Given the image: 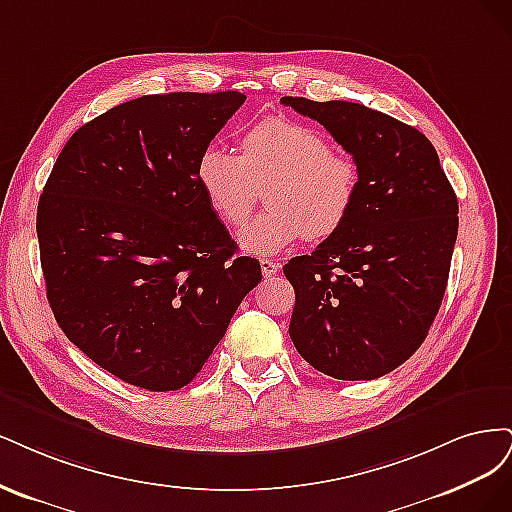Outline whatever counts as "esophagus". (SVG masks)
Segmentation results:
<instances>
[{
    "mask_svg": "<svg viewBox=\"0 0 512 512\" xmlns=\"http://www.w3.org/2000/svg\"><path fill=\"white\" fill-rule=\"evenodd\" d=\"M259 266H261V272L266 278L270 276H276L280 272V263L272 261V259H259Z\"/></svg>",
    "mask_w": 512,
    "mask_h": 512,
    "instance_id": "esophagus-1",
    "label": "esophagus"
}]
</instances>
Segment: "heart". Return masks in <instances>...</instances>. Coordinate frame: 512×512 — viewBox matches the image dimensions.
Masks as SVG:
<instances>
[{
  "instance_id": "b5f03b06",
  "label": "heart",
  "mask_w": 512,
  "mask_h": 512,
  "mask_svg": "<svg viewBox=\"0 0 512 512\" xmlns=\"http://www.w3.org/2000/svg\"><path fill=\"white\" fill-rule=\"evenodd\" d=\"M197 183L227 227L249 219L257 189L268 187V210L242 229L240 246L276 255L302 236L325 240L338 232L355 206L359 170L315 127L266 117L244 131L240 155L206 146L197 159Z\"/></svg>"
}]
</instances>
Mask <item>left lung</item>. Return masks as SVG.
Listing matches in <instances>:
<instances>
[{"instance_id": "obj_1", "label": "left lung", "mask_w": 512, "mask_h": 512, "mask_svg": "<svg viewBox=\"0 0 512 512\" xmlns=\"http://www.w3.org/2000/svg\"><path fill=\"white\" fill-rule=\"evenodd\" d=\"M353 155L349 219L283 268L295 289L289 336L308 364L372 381L415 353L438 315L457 238V195L419 129L364 104L283 97Z\"/></svg>"}]
</instances>
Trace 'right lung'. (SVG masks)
Masks as SVG:
<instances>
[{
	"label": "right lung",
	"instance_id": "obj_1",
	"mask_svg": "<svg viewBox=\"0 0 512 512\" xmlns=\"http://www.w3.org/2000/svg\"><path fill=\"white\" fill-rule=\"evenodd\" d=\"M238 91L114 106L63 146L38 204L46 298L63 334L121 381L189 385L261 280L197 183Z\"/></svg>",
	"mask_w": 512,
	"mask_h": 512
}]
</instances>
